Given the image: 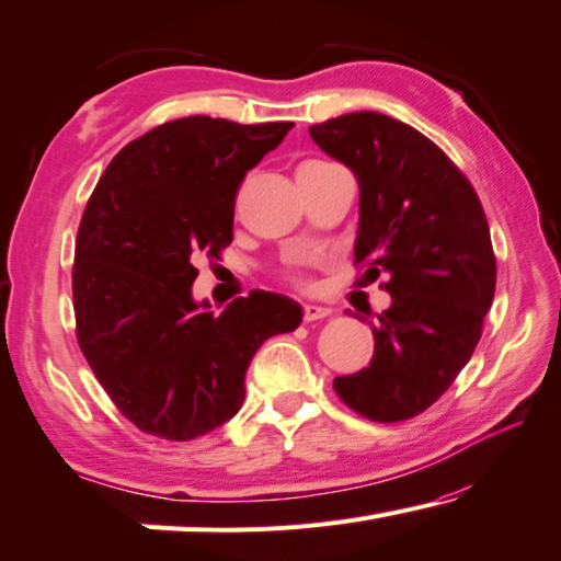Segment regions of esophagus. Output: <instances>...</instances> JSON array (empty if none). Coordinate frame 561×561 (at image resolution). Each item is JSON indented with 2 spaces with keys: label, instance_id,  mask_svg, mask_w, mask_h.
<instances>
[{
  "label": "esophagus",
  "instance_id": "34e87169",
  "mask_svg": "<svg viewBox=\"0 0 561 561\" xmlns=\"http://www.w3.org/2000/svg\"><path fill=\"white\" fill-rule=\"evenodd\" d=\"M332 314V309L322 305H305V322H317V319H324Z\"/></svg>",
  "mask_w": 561,
  "mask_h": 561
}]
</instances>
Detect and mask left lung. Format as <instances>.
Wrapping results in <instances>:
<instances>
[{
  "label": "left lung",
  "mask_w": 561,
  "mask_h": 561,
  "mask_svg": "<svg viewBox=\"0 0 561 561\" xmlns=\"http://www.w3.org/2000/svg\"><path fill=\"white\" fill-rule=\"evenodd\" d=\"M309 135L357 176L354 260L369 279L385 272L392 295L369 367L334 392L371 422H404L447 392L482 336L496 284L482 202L434 141L387 114H342Z\"/></svg>",
  "instance_id": "obj_1"
}]
</instances>
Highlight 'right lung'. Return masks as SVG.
<instances>
[{
	"mask_svg": "<svg viewBox=\"0 0 561 561\" xmlns=\"http://www.w3.org/2000/svg\"><path fill=\"white\" fill-rule=\"evenodd\" d=\"M291 122L184 117L129 141L104 169L77 232V340L119 412L152 437L186 442L239 412L244 375L301 307L274 291L221 314L194 301V262L232 242L247 172L282 145Z\"/></svg>",
	"mask_w": 561,
	"mask_h": 561,
	"instance_id": "right-lung-1",
	"label": "right lung"
}]
</instances>
